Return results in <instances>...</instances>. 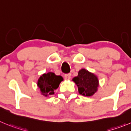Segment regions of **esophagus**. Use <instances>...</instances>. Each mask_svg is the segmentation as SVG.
<instances>
[{"label":"esophagus","instance_id":"obj_1","mask_svg":"<svg viewBox=\"0 0 131 131\" xmlns=\"http://www.w3.org/2000/svg\"><path fill=\"white\" fill-rule=\"evenodd\" d=\"M70 78H71V74H65V75H64V79H65L66 80H70Z\"/></svg>","mask_w":131,"mask_h":131}]
</instances>
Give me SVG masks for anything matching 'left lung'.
<instances>
[{
	"mask_svg": "<svg viewBox=\"0 0 131 131\" xmlns=\"http://www.w3.org/2000/svg\"><path fill=\"white\" fill-rule=\"evenodd\" d=\"M72 81L78 86L79 94L84 96H93L98 89L99 80L97 75L85 68L81 69L78 72V76L74 77Z\"/></svg>",
	"mask_w": 131,
	"mask_h": 131,
	"instance_id": "left-lung-1",
	"label": "left lung"
}]
</instances>
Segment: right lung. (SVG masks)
<instances>
[{
	"mask_svg": "<svg viewBox=\"0 0 131 131\" xmlns=\"http://www.w3.org/2000/svg\"><path fill=\"white\" fill-rule=\"evenodd\" d=\"M63 78L61 75H56L53 72L42 74L38 79L37 85L40 89L41 94L47 97L49 95L54 94V90L59 86Z\"/></svg>",
	"mask_w": 131,
	"mask_h": 131,
	"instance_id": "add662e5",
	"label": "right lung"
}]
</instances>
